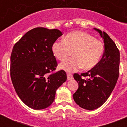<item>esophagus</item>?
I'll use <instances>...</instances> for the list:
<instances>
[{
  "mask_svg": "<svg viewBox=\"0 0 127 127\" xmlns=\"http://www.w3.org/2000/svg\"><path fill=\"white\" fill-rule=\"evenodd\" d=\"M73 78V76L72 74L68 73L67 74V80H72Z\"/></svg>",
  "mask_w": 127,
  "mask_h": 127,
  "instance_id": "obj_1",
  "label": "esophagus"
}]
</instances>
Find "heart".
<instances>
[{"instance_id": "heart-1", "label": "heart", "mask_w": 127, "mask_h": 127, "mask_svg": "<svg viewBox=\"0 0 127 127\" xmlns=\"http://www.w3.org/2000/svg\"><path fill=\"white\" fill-rule=\"evenodd\" d=\"M52 51L59 61L67 59L72 52L74 57L61 63L59 66L66 71L73 72L80 68L90 70L95 67L102 57L104 47L92 35L76 31L66 35L64 40L55 41Z\"/></svg>"}]
</instances>
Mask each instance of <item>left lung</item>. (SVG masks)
<instances>
[{"mask_svg": "<svg viewBox=\"0 0 127 127\" xmlns=\"http://www.w3.org/2000/svg\"><path fill=\"white\" fill-rule=\"evenodd\" d=\"M104 41V53L95 67L81 74H74L78 88L74 100L80 107L94 110L101 106L113 90L119 74L120 53L114 41L105 32L95 28ZM86 78L85 79V78Z\"/></svg>", "mask_w": 127, "mask_h": 127, "instance_id": "obj_1", "label": "left lung"}]
</instances>
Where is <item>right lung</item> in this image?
Segmentation results:
<instances>
[{
  "label": "right lung",
  "instance_id": "right-lung-1",
  "mask_svg": "<svg viewBox=\"0 0 127 127\" xmlns=\"http://www.w3.org/2000/svg\"><path fill=\"white\" fill-rule=\"evenodd\" d=\"M62 35L57 29L35 28L13 47L11 80L19 97L30 108L50 106L56 90L66 80L64 70L55 72L57 62L52 51L53 44Z\"/></svg>",
  "mask_w": 127,
  "mask_h": 127
}]
</instances>
